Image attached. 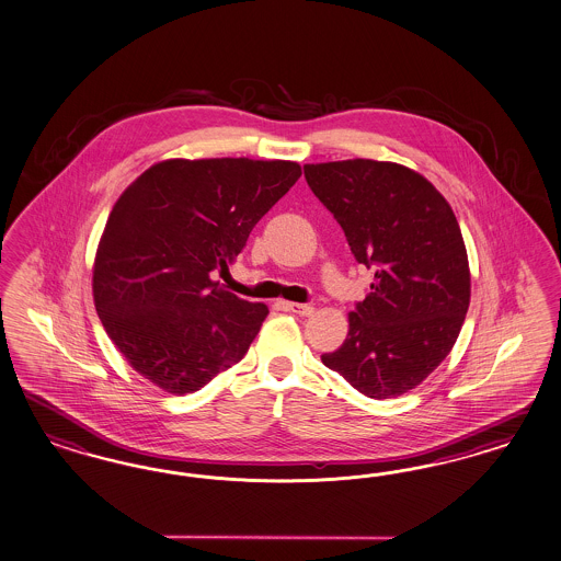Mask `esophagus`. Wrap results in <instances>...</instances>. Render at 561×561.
Instances as JSON below:
<instances>
[{
  "instance_id": "34e87169",
  "label": "esophagus",
  "mask_w": 561,
  "mask_h": 561,
  "mask_svg": "<svg viewBox=\"0 0 561 561\" xmlns=\"http://www.w3.org/2000/svg\"><path fill=\"white\" fill-rule=\"evenodd\" d=\"M289 312H294V314H300V317H310L312 312H314V308L310 305H298V302H288L286 305Z\"/></svg>"
}]
</instances>
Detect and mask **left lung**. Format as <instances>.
<instances>
[{
	"label": "left lung",
	"mask_w": 561,
	"mask_h": 561,
	"mask_svg": "<svg viewBox=\"0 0 561 561\" xmlns=\"http://www.w3.org/2000/svg\"><path fill=\"white\" fill-rule=\"evenodd\" d=\"M305 176L357 263L374 272L347 340L321 356L324 366L370 399L415 389L450 354L469 308L459 221L430 181L394 162L306 164Z\"/></svg>",
	"instance_id": "1"
}]
</instances>
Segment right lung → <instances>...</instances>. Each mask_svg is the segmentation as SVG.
<instances>
[{
	"instance_id": "1",
	"label": "right lung",
	"mask_w": 561,
	"mask_h": 561,
	"mask_svg": "<svg viewBox=\"0 0 561 561\" xmlns=\"http://www.w3.org/2000/svg\"><path fill=\"white\" fill-rule=\"evenodd\" d=\"M286 160H164L125 188L94 261V305L136 373L172 394L240 362L267 317L214 282L300 179Z\"/></svg>"
}]
</instances>
